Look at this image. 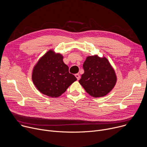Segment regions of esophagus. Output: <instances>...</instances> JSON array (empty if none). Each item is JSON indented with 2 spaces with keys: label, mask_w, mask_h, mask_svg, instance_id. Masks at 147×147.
I'll return each instance as SVG.
<instances>
[{
  "label": "esophagus",
  "mask_w": 147,
  "mask_h": 147,
  "mask_svg": "<svg viewBox=\"0 0 147 147\" xmlns=\"http://www.w3.org/2000/svg\"><path fill=\"white\" fill-rule=\"evenodd\" d=\"M75 76H76V77L77 78V79L78 80H80V74H75Z\"/></svg>",
  "instance_id": "obj_1"
}]
</instances>
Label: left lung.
Segmentation results:
<instances>
[{
  "label": "left lung",
  "mask_w": 147,
  "mask_h": 147,
  "mask_svg": "<svg viewBox=\"0 0 147 147\" xmlns=\"http://www.w3.org/2000/svg\"><path fill=\"white\" fill-rule=\"evenodd\" d=\"M84 73L79 80L80 84L91 96L98 98L107 95L116 82L115 72L105 57L88 56L84 62Z\"/></svg>",
  "instance_id": "8db88e82"
}]
</instances>
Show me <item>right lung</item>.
I'll list each match as a JSON object with an SVG mask.
<instances>
[{
	"instance_id": "obj_1",
	"label": "right lung",
	"mask_w": 147,
	"mask_h": 147,
	"mask_svg": "<svg viewBox=\"0 0 147 147\" xmlns=\"http://www.w3.org/2000/svg\"><path fill=\"white\" fill-rule=\"evenodd\" d=\"M63 59L61 55L49 51L35 66L32 79L41 93L53 98L59 96L77 80Z\"/></svg>"
}]
</instances>
